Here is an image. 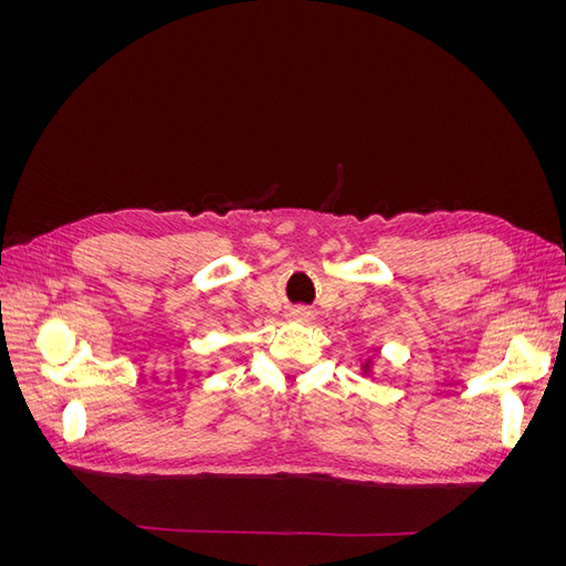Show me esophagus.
Returning <instances> with one entry per match:
<instances>
[{
  "mask_svg": "<svg viewBox=\"0 0 566 566\" xmlns=\"http://www.w3.org/2000/svg\"><path fill=\"white\" fill-rule=\"evenodd\" d=\"M293 316H295L297 321H306L312 314H310V310H304V306H297V310H293Z\"/></svg>",
  "mask_w": 566,
  "mask_h": 566,
  "instance_id": "1",
  "label": "esophagus"
}]
</instances>
